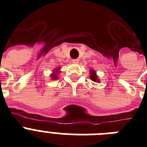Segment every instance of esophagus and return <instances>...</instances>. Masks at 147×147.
<instances>
[{"instance_id":"34e87169","label":"esophagus","mask_w":147,"mask_h":147,"mask_svg":"<svg viewBox=\"0 0 147 147\" xmlns=\"http://www.w3.org/2000/svg\"><path fill=\"white\" fill-rule=\"evenodd\" d=\"M72 62L74 63H79V60L78 59H74V60H72Z\"/></svg>"}]
</instances>
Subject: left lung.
Instances as JSON below:
<instances>
[{
  "instance_id": "left-lung-1",
  "label": "left lung",
  "mask_w": 147,
  "mask_h": 147,
  "mask_svg": "<svg viewBox=\"0 0 147 147\" xmlns=\"http://www.w3.org/2000/svg\"><path fill=\"white\" fill-rule=\"evenodd\" d=\"M90 78L93 80V81L96 82V83H99L100 82V80L98 79V77L96 75V71L94 70H90Z\"/></svg>"
}]
</instances>
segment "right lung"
Masks as SVG:
<instances>
[{"mask_svg": "<svg viewBox=\"0 0 147 147\" xmlns=\"http://www.w3.org/2000/svg\"><path fill=\"white\" fill-rule=\"evenodd\" d=\"M61 72V67H57V68H55L54 70H53V73L51 74V80H56L58 78V76L57 74Z\"/></svg>", "mask_w": 147, "mask_h": 147, "instance_id": "1", "label": "right lung"}]
</instances>
